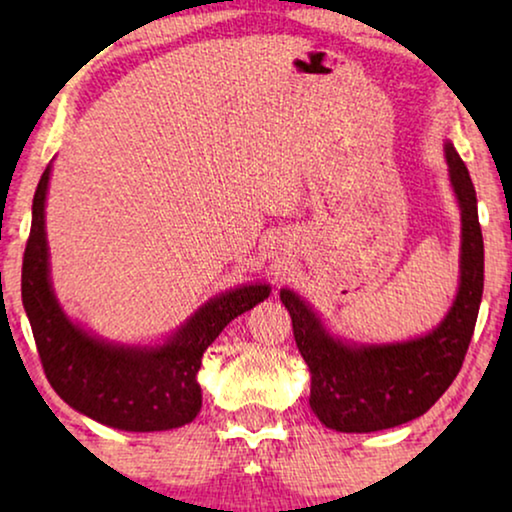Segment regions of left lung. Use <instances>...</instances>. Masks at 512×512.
Wrapping results in <instances>:
<instances>
[{
    "label": "left lung",
    "mask_w": 512,
    "mask_h": 512,
    "mask_svg": "<svg viewBox=\"0 0 512 512\" xmlns=\"http://www.w3.org/2000/svg\"><path fill=\"white\" fill-rule=\"evenodd\" d=\"M445 156L461 207V284L436 331L398 345L352 347L331 338L296 293L282 291L298 352L312 373L310 408L328 429L370 433L412 422L459 375L478 321L485 244L471 174L452 144H445Z\"/></svg>",
    "instance_id": "1"
}]
</instances>
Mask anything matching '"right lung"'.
I'll return each mask as SVG.
<instances>
[{
  "label": "right lung",
  "instance_id": "add662e5",
  "mask_svg": "<svg viewBox=\"0 0 512 512\" xmlns=\"http://www.w3.org/2000/svg\"><path fill=\"white\" fill-rule=\"evenodd\" d=\"M51 167L32 202L23 256V305L44 373L62 401L95 422L123 431H167L193 422L202 408V354L237 314L270 296L265 284L221 293L156 349H130L81 331L60 310L48 282L44 202Z\"/></svg>",
  "mask_w": 512,
  "mask_h": 512
}]
</instances>
